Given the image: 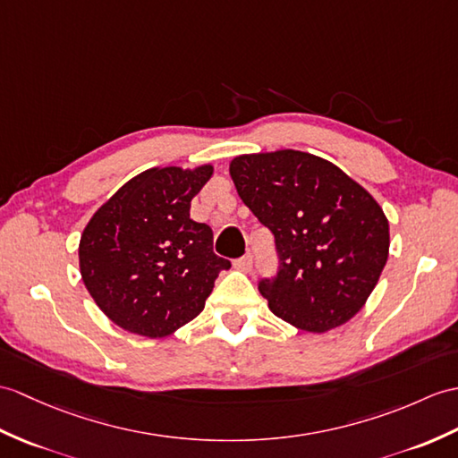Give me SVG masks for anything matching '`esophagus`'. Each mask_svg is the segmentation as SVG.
Returning <instances> with one entry per match:
<instances>
[{"mask_svg":"<svg viewBox=\"0 0 458 458\" xmlns=\"http://www.w3.org/2000/svg\"><path fill=\"white\" fill-rule=\"evenodd\" d=\"M233 267H236L238 271L248 273V271H251V267H253V258H251L250 253H248V255H242V258H238L236 261H233Z\"/></svg>","mask_w":458,"mask_h":458,"instance_id":"esophagus-1","label":"esophagus"}]
</instances>
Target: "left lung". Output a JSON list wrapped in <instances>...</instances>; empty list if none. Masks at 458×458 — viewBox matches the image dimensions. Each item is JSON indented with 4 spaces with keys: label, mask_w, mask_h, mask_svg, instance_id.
<instances>
[{
    "label": "left lung",
    "mask_w": 458,
    "mask_h": 458,
    "mask_svg": "<svg viewBox=\"0 0 458 458\" xmlns=\"http://www.w3.org/2000/svg\"><path fill=\"white\" fill-rule=\"evenodd\" d=\"M243 205L275 236L279 267L258 289L271 312L324 334L363 308L388 259V220L337 165L299 150L238 156Z\"/></svg>",
    "instance_id": "1"
}]
</instances>
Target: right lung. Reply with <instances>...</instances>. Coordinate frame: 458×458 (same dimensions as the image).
<instances>
[{
	"label": "right lung",
	"instance_id": "add662e5",
	"mask_svg": "<svg viewBox=\"0 0 458 458\" xmlns=\"http://www.w3.org/2000/svg\"><path fill=\"white\" fill-rule=\"evenodd\" d=\"M210 175V165L146 169L85 226L81 279L109 320L126 332H175L203 312L218 273L232 267L212 251L210 226L189 216L191 199Z\"/></svg>",
	"mask_w": 458,
	"mask_h": 458
}]
</instances>
